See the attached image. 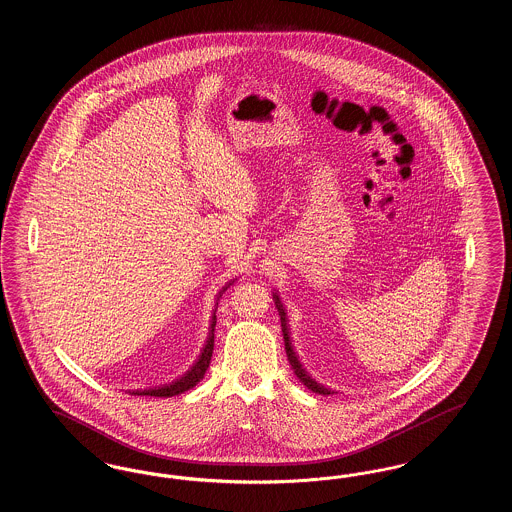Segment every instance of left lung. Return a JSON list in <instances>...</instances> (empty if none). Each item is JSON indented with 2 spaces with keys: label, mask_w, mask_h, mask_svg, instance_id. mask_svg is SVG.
I'll return each mask as SVG.
<instances>
[{
  "label": "left lung",
  "mask_w": 512,
  "mask_h": 512,
  "mask_svg": "<svg viewBox=\"0 0 512 512\" xmlns=\"http://www.w3.org/2000/svg\"><path fill=\"white\" fill-rule=\"evenodd\" d=\"M272 299H274V305H276V309H278V313H280V320H282V332H284V341H286V355H288V361H290V365H292L293 372H295V376L299 378V382L303 384V386H307L309 390L313 391V393H318V395H330V393H334V391L328 390L326 386H322V384H318L317 380L303 368V365L299 363V357L295 355V351H293L292 341H290V336H288V326H286V309H284V305H282V301H280V295L278 293H272Z\"/></svg>",
  "instance_id": "obj_1"
}]
</instances>
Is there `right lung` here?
Segmentation results:
<instances>
[{
	"label": "right lung",
	"instance_id": "1",
	"mask_svg": "<svg viewBox=\"0 0 512 512\" xmlns=\"http://www.w3.org/2000/svg\"><path fill=\"white\" fill-rule=\"evenodd\" d=\"M232 286V282H228L219 295H217V307H219L220 297L222 293L226 292L228 288ZM215 324H217V309L213 311V318H211V328H209V338L207 343L199 355V359L195 361L194 365L190 366V370H186V374H182L180 378H176L171 384H165L161 388H149V390H136L132 391V395H151V397H172V395H178V393H184V391L194 388L195 384L199 380H203L209 363H211V357H213V347H215Z\"/></svg>",
	"mask_w": 512,
	"mask_h": 512
}]
</instances>
